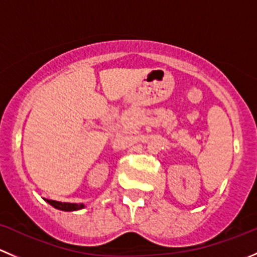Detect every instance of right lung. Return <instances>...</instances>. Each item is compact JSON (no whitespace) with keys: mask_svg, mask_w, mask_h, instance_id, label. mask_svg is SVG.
I'll return each instance as SVG.
<instances>
[{"mask_svg":"<svg viewBox=\"0 0 257 257\" xmlns=\"http://www.w3.org/2000/svg\"><path fill=\"white\" fill-rule=\"evenodd\" d=\"M47 202L49 203L50 205H53L54 208L60 209V210H65V211H71V210H78V209L84 208V204H75V203H62V202H57V200H50L47 199Z\"/></svg>","mask_w":257,"mask_h":257,"instance_id":"1","label":"right lung"}]
</instances>
